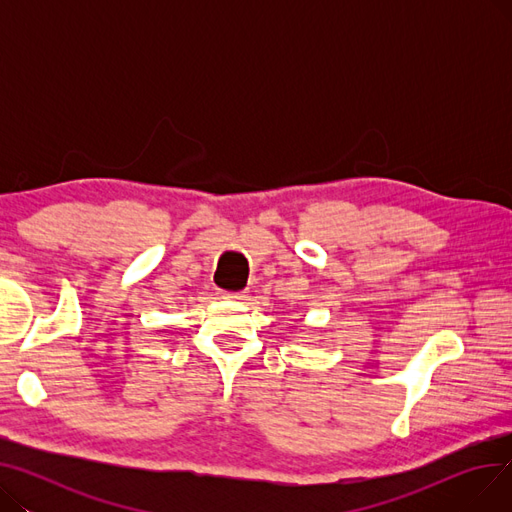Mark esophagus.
Wrapping results in <instances>:
<instances>
[{
    "instance_id": "34e87169",
    "label": "esophagus",
    "mask_w": 512,
    "mask_h": 512,
    "mask_svg": "<svg viewBox=\"0 0 512 512\" xmlns=\"http://www.w3.org/2000/svg\"><path fill=\"white\" fill-rule=\"evenodd\" d=\"M222 299H228V301H242L245 299V292H220Z\"/></svg>"
}]
</instances>
